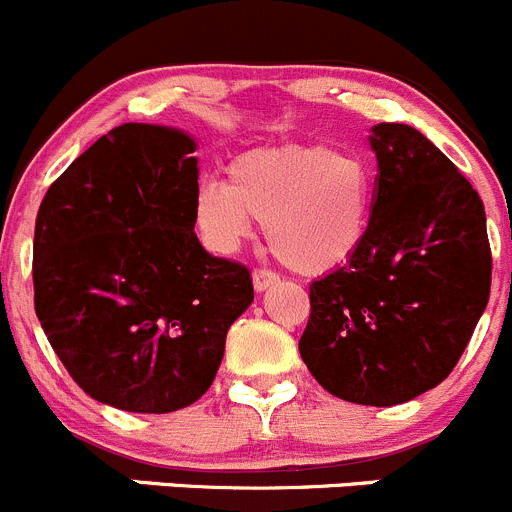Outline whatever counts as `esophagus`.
I'll return each mask as SVG.
<instances>
[{
    "label": "esophagus",
    "mask_w": 512,
    "mask_h": 512,
    "mask_svg": "<svg viewBox=\"0 0 512 512\" xmlns=\"http://www.w3.org/2000/svg\"><path fill=\"white\" fill-rule=\"evenodd\" d=\"M273 283H278V273L271 271V268H256L254 271V288L258 293L271 288Z\"/></svg>",
    "instance_id": "obj_1"
}]
</instances>
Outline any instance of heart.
<instances>
[{
    "mask_svg": "<svg viewBox=\"0 0 512 512\" xmlns=\"http://www.w3.org/2000/svg\"><path fill=\"white\" fill-rule=\"evenodd\" d=\"M373 184L356 156L318 144L254 149L229 166V179L206 181L196 221L211 249L231 254L266 224L271 251L298 273L343 266L366 239Z\"/></svg>",
    "mask_w": 512,
    "mask_h": 512,
    "instance_id": "obj_1",
    "label": "heart"
}]
</instances>
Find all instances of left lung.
I'll list each match as a JSON object with an SVG mask.
<instances>
[{"mask_svg": "<svg viewBox=\"0 0 512 512\" xmlns=\"http://www.w3.org/2000/svg\"><path fill=\"white\" fill-rule=\"evenodd\" d=\"M371 224L346 266L311 283L298 341L343 401L398 406L448 378L490 296L485 209L453 161L408 124L373 126Z\"/></svg>", "mask_w": 512, "mask_h": 512, "instance_id": "1", "label": "left lung"}]
</instances>
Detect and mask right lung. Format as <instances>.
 Returning a JSON list of instances; mask_svg holds the SVG:
<instances>
[{
    "mask_svg": "<svg viewBox=\"0 0 512 512\" xmlns=\"http://www.w3.org/2000/svg\"><path fill=\"white\" fill-rule=\"evenodd\" d=\"M196 141L121 124L49 186L34 226V311L84 393L171 413L214 383L249 268L196 239Z\"/></svg>",
    "mask_w": 512,
    "mask_h": 512,
    "instance_id": "add662e5",
    "label": "right lung"
}]
</instances>
